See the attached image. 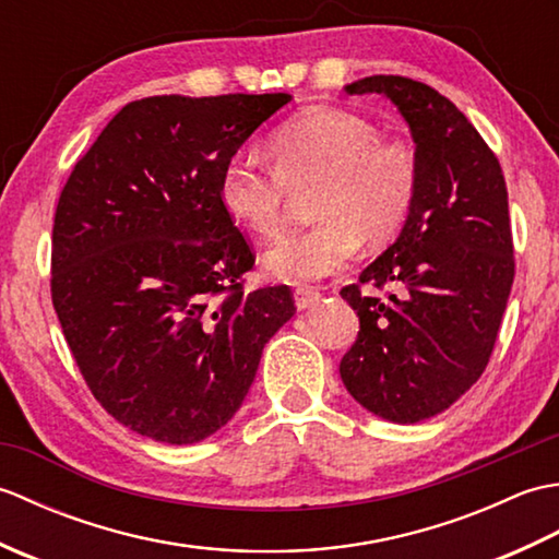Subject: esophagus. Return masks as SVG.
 <instances>
[{
    "mask_svg": "<svg viewBox=\"0 0 559 559\" xmlns=\"http://www.w3.org/2000/svg\"><path fill=\"white\" fill-rule=\"evenodd\" d=\"M295 307L298 310H307V307H312L319 302V298H322V293L314 290V288H295Z\"/></svg>",
    "mask_w": 559,
    "mask_h": 559,
    "instance_id": "34e87169",
    "label": "esophagus"
}]
</instances>
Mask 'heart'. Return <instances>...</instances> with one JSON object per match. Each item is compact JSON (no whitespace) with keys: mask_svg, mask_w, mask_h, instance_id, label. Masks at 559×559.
<instances>
[{"mask_svg":"<svg viewBox=\"0 0 559 559\" xmlns=\"http://www.w3.org/2000/svg\"><path fill=\"white\" fill-rule=\"evenodd\" d=\"M273 165L237 151L218 177V199L233 223L261 240L286 223L293 194H312V228L273 245L264 264L288 283L341 271L360 242L384 245L408 221L420 187V153L406 136H379L377 124L331 105L307 108L269 139Z\"/></svg>","mask_w":559,"mask_h":559,"instance_id":"obj_1","label":"heart"}]
</instances>
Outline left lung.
I'll use <instances>...</instances> for the list:
<instances>
[{
  "label": "left lung",
  "instance_id": "8db88e82",
  "mask_svg": "<svg viewBox=\"0 0 559 559\" xmlns=\"http://www.w3.org/2000/svg\"><path fill=\"white\" fill-rule=\"evenodd\" d=\"M346 91L396 105L420 153V187L399 240L341 288L360 331L338 370L367 411L418 423L466 394L490 362L514 283L507 185L478 129L427 83L377 74ZM389 282L401 296L361 293Z\"/></svg>",
  "mask_w": 559,
  "mask_h": 559
}]
</instances>
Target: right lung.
Masks as SVG:
<instances>
[{
  "mask_svg": "<svg viewBox=\"0 0 559 559\" xmlns=\"http://www.w3.org/2000/svg\"><path fill=\"white\" fill-rule=\"evenodd\" d=\"M288 93L124 105L76 160L52 225V305L91 394L165 444L242 406L261 348L295 314L288 286L245 293L254 247L218 177Z\"/></svg>",
  "mask_w": 559,
  "mask_h": 559,
  "instance_id": "obj_1",
  "label": "right lung"
}]
</instances>
